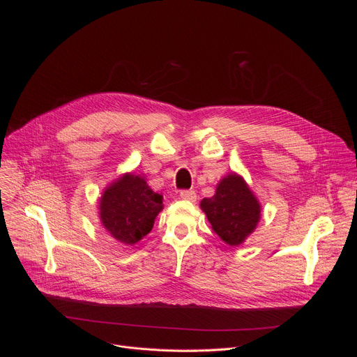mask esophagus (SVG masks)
I'll return each instance as SVG.
<instances>
[{"instance_id":"1","label":"esophagus","mask_w":357,"mask_h":357,"mask_svg":"<svg viewBox=\"0 0 357 357\" xmlns=\"http://www.w3.org/2000/svg\"><path fill=\"white\" fill-rule=\"evenodd\" d=\"M179 196H181V199H183V200H186V202H196V193H195V190H182V192L179 193Z\"/></svg>"}]
</instances>
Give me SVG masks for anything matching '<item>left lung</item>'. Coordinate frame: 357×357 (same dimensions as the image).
<instances>
[{
    "label": "left lung",
    "mask_w": 357,
    "mask_h": 357,
    "mask_svg": "<svg viewBox=\"0 0 357 357\" xmlns=\"http://www.w3.org/2000/svg\"><path fill=\"white\" fill-rule=\"evenodd\" d=\"M212 230L229 245L237 247L256 230L261 219V205L244 178L227 174L216 185L212 197L200 202Z\"/></svg>",
    "instance_id": "1"
}]
</instances>
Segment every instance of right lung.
Returning <instances> with one entry per match:
<instances>
[{"label":"right lung","instance_id":"right-lung-1","mask_svg":"<svg viewBox=\"0 0 357 357\" xmlns=\"http://www.w3.org/2000/svg\"><path fill=\"white\" fill-rule=\"evenodd\" d=\"M162 209V196L148 186L144 175L134 172L114 179L98 200L101 226L124 245H134L144 238Z\"/></svg>","mask_w":357,"mask_h":357}]
</instances>
